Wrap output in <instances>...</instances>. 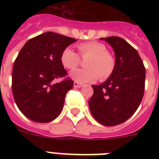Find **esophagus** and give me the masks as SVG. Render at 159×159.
Listing matches in <instances>:
<instances>
[{"instance_id": "obj_1", "label": "esophagus", "mask_w": 159, "mask_h": 159, "mask_svg": "<svg viewBox=\"0 0 159 159\" xmlns=\"http://www.w3.org/2000/svg\"><path fill=\"white\" fill-rule=\"evenodd\" d=\"M73 86H74L75 88H79V87H82V83H79V82H74V83H73Z\"/></svg>"}]
</instances>
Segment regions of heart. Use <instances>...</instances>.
<instances>
[{
	"mask_svg": "<svg viewBox=\"0 0 159 159\" xmlns=\"http://www.w3.org/2000/svg\"><path fill=\"white\" fill-rule=\"evenodd\" d=\"M77 48L79 55L70 48H65L61 55L62 64L69 70L79 66L81 57H87L84 63L87 67L71 72L72 79L79 82H89L98 77L100 81H105L112 75L116 68V59L103 43L91 41L79 43Z\"/></svg>",
	"mask_w": 159,
	"mask_h": 159,
	"instance_id": "b5f03b06",
	"label": "heart"
}]
</instances>
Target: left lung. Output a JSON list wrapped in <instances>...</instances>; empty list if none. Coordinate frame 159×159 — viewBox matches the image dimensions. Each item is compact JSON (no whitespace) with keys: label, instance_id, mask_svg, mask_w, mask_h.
<instances>
[{"label":"left lung","instance_id":"left-lung-1","mask_svg":"<svg viewBox=\"0 0 159 159\" xmlns=\"http://www.w3.org/2000/svg\"><path fill=\"white\" fill-rule=\"evenodd\" d=\"M113 48L116 68L106 82L92 86L90 111L95 120L114 126L130 118L140 105L145 87V67L135 48L125 39L111 36L101 38Z\"/></svg>","mask_w":159,"mask_h":159}]
</instances>
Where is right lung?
<instances>
[{
	"label": "right lung",
	"instance_id": "1",
	"mask_svg": "<svg viewBox=\"0 0 159 159\" xmlns=\"http://www.w3.org/2000/svg\"><path fill=\"white\" fill-rule=\"evenodd\" d=\"M71 37L46 32L21 48L12 70V93L20 111L31 120L48 123L57 117L73 81L61 62L62 51L76 42ZM64 77L58 84L55 79Z\"/></svg>",
	"mask_w": 159,
	"mask_h": 159
}]
</instances>
